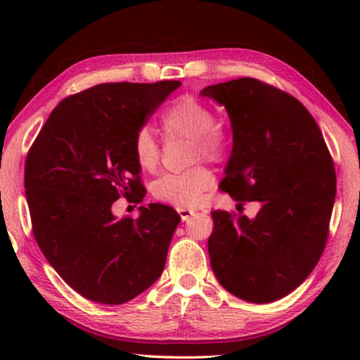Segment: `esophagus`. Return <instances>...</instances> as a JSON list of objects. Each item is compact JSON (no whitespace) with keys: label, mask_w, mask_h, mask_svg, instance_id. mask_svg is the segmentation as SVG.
Wrapping results in <instances>:
<instances>
[{"label":"esophagus","mask_w":360,"mask_h":360,"mask_svg":"<svg viewBox=\"0 0 360 360\" xmlns=\"http://www.w3.org/2000/svg\"><path fill=\"white\" fill-rule=\"evenodd\" d=\"M178 212H179V216H181V219H182V222H187L188 219H191V217L193 216V211H192V210L181 208V210H178Z\"/></svg>","instance_id":"obj_1"}]
</instances>
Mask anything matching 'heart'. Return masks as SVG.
Here are the masks:
<instances>
[{
	"mask_svg": "<svg viewBox=\"0 0 360 360\" xmlns=\"http://www.w3.org/2000/svg\"><path fill=\"white\" fill-rule=\"evenodd\" d=\"M214 109L193 95L176 98L160 115V129L168 141L188 139V162L200 158L222 162L233 144L230 125L214 119ZM133 154L144 172H155L162 160V148L149 129H139L133 136ZM212 184V173L205 165H195L182 173H169L152 184V195L158 202L187 208L200 202Z\"/></svg>",
	"mask_w": 360,
	"mask_h": 360,
	"instance_id": "obj_1",
	"label": "heart"
}]
</instances>
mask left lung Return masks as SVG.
Returning a JSON list of instances; mask_svg holds the SVG:
<instances>
[{
    "label": "left lung",
    "mask_w": 360,
    "mask_h": 360,
    "mask_svg": "<svg viewBox=\"0 0 360 360\" xmlns=\"http://www.w3.org/2000/svg\"><path fill=\"white\" fill-rule=\"evenodd\" d=\"M225 106L233 148L221 182L254 219L212 211V271L241 300L270 303L297 289L324 252L337 176L324 136L300 101L254 77L208 85Z\"/></svg>",
    "instance_id": "left-lung-1"
}]
</instances>
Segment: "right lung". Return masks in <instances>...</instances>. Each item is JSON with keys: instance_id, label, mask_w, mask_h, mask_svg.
Instances as JSON below:
<instances>
[{"instance_id": "obj_1", "label": "right lung", "mask_w": 360, "mask_h": 360, "mask_svg": "<svg viewBox=\"0 0 360 360\" xmlns=\"http://www.w3.org/2000/svg\"><path fill=\"white\" fill-rule=\"evenodd\" d=\"M179 81L98 84L66 96L28 150L25 195L34 240L77 294L103 304L131 300L162 275L181 217L139 206L117 219L115 200L141 203L133 136Z\"/></svg>"}]
</instances>
